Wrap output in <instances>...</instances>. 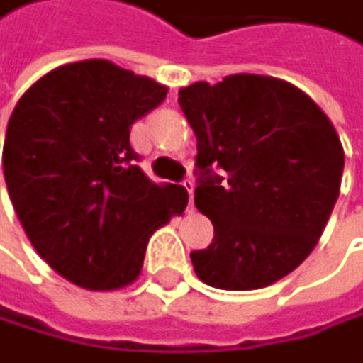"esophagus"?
Here are the masks:
<instances>
[{
	"label": "esophagus",
	"instance_id": "1",
	"mask_svg": "<svg viewBox=\"0 0 363 363\" xmlns=\"http://www.w3.org/2000/svg\"><path fill=\"white\" fill-rule=\"evenodd\" d=\"M184 189L189 191V202H191V204H189V208H193V197H195V182H193V179H186V182H184Z\"/></svg>",
	"mask_w": 363,
	"mask_h": 363
}]
</instances>
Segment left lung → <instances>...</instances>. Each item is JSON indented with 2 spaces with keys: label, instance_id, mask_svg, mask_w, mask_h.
Returning <instances> with one entry per match:
<instances>
[{
  "label": "left lung",
  "instance_id": "8db88e82",
  "mask_svg": "<svg viewBox=\"0 0 363 363\" xmlns=\"http://www.w3.org/2000/svg\"><path fill=\"white\" fill-rule=\"evenodd\" d=\"M179 105L197 137L195 206L216 229L191 254L197 278L235 292L281 281L312 254L341 191L333 121L292 82L258 74L193 82Z\"/></svg>",
  "mask_w": 363,
  "mask_h": 363
}]
</instances>
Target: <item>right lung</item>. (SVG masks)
I'll list each match as a JSON object with an SVG mask.
<instances>
[{
	"label": "right lung",
	"instance_id": "obj_1",
	"mask_svg": "<svg viewBox=\"0 0 363 363\" xmlns=\"http://www.w3.org/2000/svg\"><path fill=\"white\" fill-rule=\"evenodd\" d=\"M168 87L109 60L51 69L17 101L4 179L30 245L82 289L112 292L141 276L150 235L182 216L189 193L134 166L132 123Z\"/></svg>",
	"mask_w": 363,
	"mask_h": 363
}]
</instances>
